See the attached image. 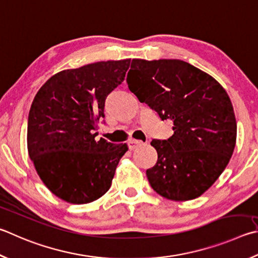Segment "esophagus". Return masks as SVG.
I'll use <instances>...</instances> for the list:
<instances>
[{
    "label": "esophagus",
    "instance_id": "esophagus-1",
    "mask_svg": "<svg viewBox=\"0 0 258 258\" xmlns=\"http://www.w3.org/2000/svg\"><path fill=\"white\" fill-rule=\"evenodd\" d=\"M143 144V142H141V141H138V140H130L128 141V143H127V145H128V149L130 150H134V149H137L138 147H140V145H142Z\"/></svg>",
    "mask_w": 258,
    "mask_h": 258
}]
</instances>
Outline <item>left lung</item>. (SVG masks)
Here are the masks:
<instances>
[{"label":"left lung","instance_id":"8db88e82","mask_svg":"<svg viewBox=\"0 0 258 258\" xmlns=\"http://www.w3.org/2000/svg\"><path fill=\"white\" fill-rule=\"evenodd\" d=\"M141 102L174 123L168 140H152L158 160L150 185L172 201L194 200L222 174L236 145L237 124L227 91L180 59H133L126 79Z\"/></svg>","mask_w":258,"mask_h":258}]
</instances>
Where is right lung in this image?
Masks as SVG:
<instances>
[{
  "label": "right lung",
  "mask_w": 258,
  "mask_h": 258,
  "mask_svg": "<svg viewBox=\"0 0 258 258\" xmlns=\"http://www.w3.org/2000/svg\"><path fill=\"white\" fill-rule=\"evenodd\" d=\"M131 59L64 70L39 89L28 116V153L46 187L86 204L110 188L126 144L96 141L107 96L124 81Z\"/></svg>",
  "instance_id": "right-lung-1"
}]
</instances>
